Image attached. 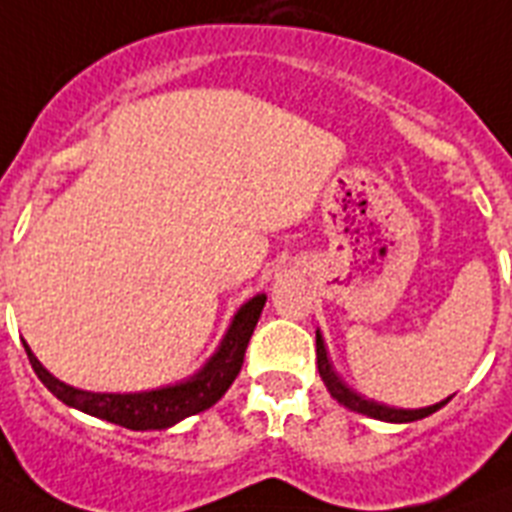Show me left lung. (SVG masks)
Listing matches in <instances>:
<instances>
[{"instance_id": "8db88e82", "label": "left lung", "mask_w": 512, "mask_h": 512, "mask_svg": "<svg viewBox=\"0 0 512 512\" xmlns=\"http://www.w3.org/2000/svg\"><path fill=\"white\" fill-rule=\"evenodd\" d=\"M317 369H320V377L325 382V388L330 390V395L336 398L341 406L356 411V414L372 416V419H380V422H393V424H406L416 422V419H424V416L435 414L437 409H442L450 398L435 403V406H427V409H395V406H385V403L369 401L364 395H359L356 390H351L341 377L333 372V364L328 359V349H325V341H322L320 330H317Z\"/></svg>"}]
</instances>
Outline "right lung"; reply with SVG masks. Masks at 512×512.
Returning <instances> with one entry per match:
<instances>
[{"instance_id":"right-lung-1","label":"right lung","mask_w":512,"mask_h":512,"mask_svg":"<svg viewBox=\"0 0 512 512\" xmlns=\"http://www.w3.org/2000/svg\"><path fill=\"white\" fill-rule=\"evenodd\" d=\"M265 299L268 296L257 294L239 307L229 330H226V336H223L221 346L205 362L200 372H195L190 380H182L176 382V385H166V388L156 390H140V393H90V390L72 388L67 382L57 380L44 364L38 362L28 343L23 341V346L38 380L44 382L46 388L57 395L59 401L67 403L70 409L96 416V419H103V422L119 424V427L135 429V432L166 429L187 419V416L210 409L231 388V382L236 380L244 364V351H247L249 338L255 333V325L260 320Z\"/></svg>"}]
</instances>
